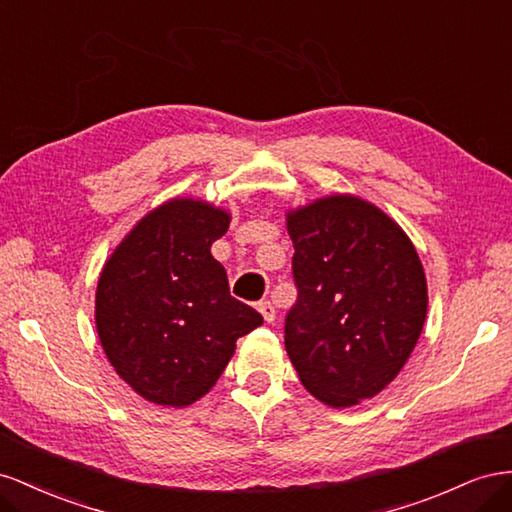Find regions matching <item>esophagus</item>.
<instances>
[{
    "mask_svg": "<svg viewBox=\"0 0 512 512\" xmlns=\"http://www.w3.org/2000/svg\"><path fill=\"white\" fill-rule=\"evenodd\" d=\"M257 311L261 313V317H264L268 324H272V321L276 319V311H274V306L268 302V300H264V302H259L257 304Z\"/></svg>",
    "mask_w": 512,
    "mask_h": 512,
    "instance_id": "obj_1",
    "label": "esophagus"
}]
</instances>
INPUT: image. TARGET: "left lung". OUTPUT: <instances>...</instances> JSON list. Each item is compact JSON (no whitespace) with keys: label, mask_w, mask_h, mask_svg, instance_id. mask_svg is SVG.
<instances>
[{"label":"left lung","mask_w":512,"mask_h":512,"mask_svg":"<svg viewBox=\"0 0 512 512\" xmlns=\"http://www.w3.org/2000/svg\"><path fill=\"white\" fill-rule=\"evenodd\" d=\"M298 302L285 349L328 407L373 399L410 360L427 319V276L412 240L375 203L334 193L285 214Z\"/></svg>","instance_id":"1"}]
</instances>
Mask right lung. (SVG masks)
Returning a JSON list of instances; mask_svg holds the SVG:
<instances>
[{"mask_svg":"<svg viewBox=\"0 0 512 512\" xmlns=\"http://www.w3.org/2000/svg\"><path fill=\"white\" fill-rule=\"evenodd\" d=\"M231 214L195 197H173L145 214L102 266L96 332L111 367L145 401L186 407L208 394L236 341L264 324L231 298L212 257Z\"/></svg>","mask_w":512,"mask_h":512,"instance_id":"obj_1","label":"right lung"}]
</instances>
